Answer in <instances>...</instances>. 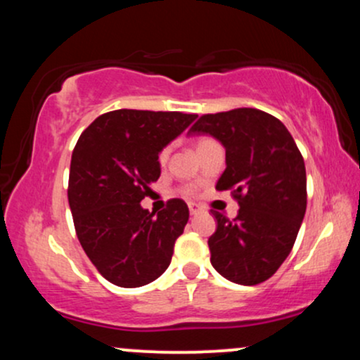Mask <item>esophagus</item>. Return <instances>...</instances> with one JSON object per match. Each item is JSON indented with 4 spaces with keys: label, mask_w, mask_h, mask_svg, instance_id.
<instances>
[{
    "label": "esophagus",
    "mask_w": 360,
    "mask_h": 360,
    "mask_svg": "<svg viewBox=\"0 0 360 360\" xmlns=\"http://www.w3.org/2000/svg\"><path fill=\"white\" fill-rule=\"evenodd\" d=\"M201 212V208L198 205H194V203H189V213L191 214H198Z\"/></svg>",
    "instance_id": "1"
}]
</instances>
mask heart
<instances>
[{
  "mask_svg": "<svg viewBox=\"0 0 360 360\" xmlns=\"http://www.w3.org/2000/svg\"><path fill=\"white\" fill-rule=\"evenodd\" d=\"M212 143H214V140L210 139V137H201V139H198V140H196V152L203 150L205 147L212 146ZM169 154H171V147H169V146L164 147L162 150L159 152V164H160V166H164V164L167 162ZM183 193H184V194H193V188H184Z\"/></svg>",
  "mask_w": 360,
  "mask_h": 360,
  "instance_id": "obj_1",
  "label": "heart"
}]
</instances>
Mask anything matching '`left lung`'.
I'll return each instance as SVG.
<instances>
[{
    "label": "left lung",
    "mask_w": 360,
    "mask_h": 360,
    "mask_svg": "<svg viewBox=\"0 0 360 360\" xmlns=\"http://www.w3.org/2000/svg\"><path fill=\"white\" fill-rule=\"evenodd\" d=\"M189 134L220 140L226 169L217 189L240 206L233 220L213 212L212 266L232 283H264L286 260L307 212L303 155L281 120L255 108L203 115Z\"/></svg>",
    "instance_id": "1"
}]
</instances>
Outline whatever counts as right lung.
<instances>
[{
  "label": "right lung",
  "instance_id": "1",
  "mask_svg": "<svg viewBox=\"0 0 360 360\" xmlns=\"http://www.w3.org/2000/svg\"><path fill=\"white\" fill-rule=\"evenodd\" d=\"M196 115L115 110L86 128L72 150L68 198L74 229L98 272L120 288L152 283L171 264L188 223L179 198L157 213L140 201L160 176L159 152Z\"/></svg>",
  "mask_w": 360,
  "mask_h": 360
}]
</instances>
